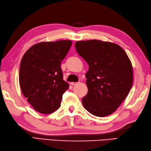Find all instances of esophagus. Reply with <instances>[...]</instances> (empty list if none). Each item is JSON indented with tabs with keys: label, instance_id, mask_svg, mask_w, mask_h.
Instances as JSON below:
<instances>
[{
	"label": "esophagus",
	"instance_id": "34e87169",
	"mask_svg": "<svg viewBox=\"0 0 151 151\" xmlns=\"http://www.w3.org/2000/svg\"><path fill=\"white\" fill-rule=\"evenodd\" d=\"M70 84H71L72 85H75L77 84V83H76V82H72Z\"/></svg>",
	"mask_w": 151,
	"mask_h": 151
}]
</instances>
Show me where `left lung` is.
I'll return each instance as SVG.
<instances>
[{
  "instance_id": "1",
  "label": "left lung",
  "mask_w": 151,
  "mask_h": 151,
  "mask_svg": "<svg viewBox=\"0 0 151 151\" xmlns=\"http://www.w3.org/2000/svg\"><path fill=\"white\" fill-rule=\"evenodd\" d=\"M75 46L89 66L83 107L94 116L111 115L124 100L133 83V68L128 55L119 45L98 40L78 41Z\"/></svg>"
}]
</instances>
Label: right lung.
<instances>
[{
    "instance_id": "right-lung-1",
    "label": "right lung",
    "mask_w": 151,
    "mask_h": 151,
    "mask_svg": "<svg viewBox=\"0 0 151 151\" xmlns=\"http://www.w3.org/2000/svg\"><path fill=\"white\" fill-rule=\"evenodd\" d=\"M72 44L70 40L40 42L29 48L21 59V91L33 108L42 114L56 111L69 88L63 80L60 64Z\"/></svg>"
}]
</instances>
